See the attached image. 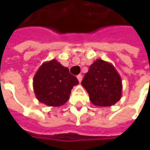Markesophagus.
<instances>
[{
	"instance_id": "esophagus-1",
	"label": "esophagus",
	"mask_w": 150,
	"mask_h": 150,
	"mask_svg": "<svg viewBox=\"0 0 150 150\" xmlns=\"http://www.w3.org/2000/svg\"><path fill=\"white\" fill-rule=\"evenodd\" d=\"M77 79H78L79 82V83H81L82 79H83V76H82V75H77Z\"/></svg>"
}]
</instances>
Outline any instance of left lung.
Here are the masks:
<instances>
[{"instance_id":"left-lung-1","label":"left lung","mask_w":150,"mask_h":150,"mask_svg":"<svg viewBox=\"0 0 150 150\" xmlns=\"http://www.w3.org/2000/svg\"><path fill=\"white\" fill-rule=\"evenodd\" d=\"M90 100L96 106L109 107L120 100L122 81L114 66L102 59L96 60L81 82Z\"/></svg>"}]
</instances>
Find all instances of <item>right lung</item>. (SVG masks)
Instances as JSON below:
<instances>
[{
    "mask_svg": "<svg viewBox=\"0 0 150 150\" xmlns=\"http://www.w3.org/2000/svg\"><path fill=\"white\" fill-rule=\"evenodd\" d=\"M77 78L69 69L55 59L43 62L33 79L34 94L38 101L50 107H59L67 102Z\"/></svg>",
    "mask_w": 150,
    "mask_h": 150,
    "instance_id": "1",
    "label": "right lung"
}]
</instances>
